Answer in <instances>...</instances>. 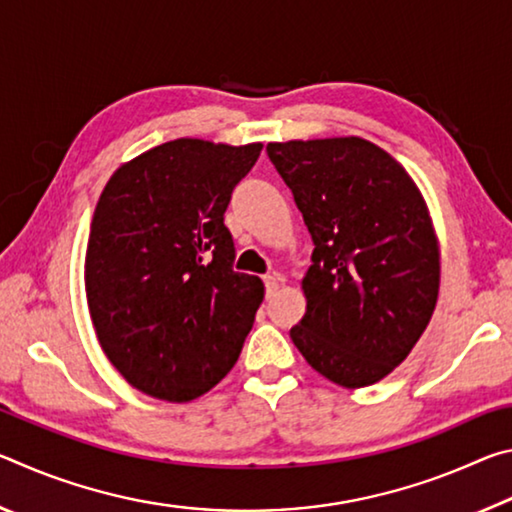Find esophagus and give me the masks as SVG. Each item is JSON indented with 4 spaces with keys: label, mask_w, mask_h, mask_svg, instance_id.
I'll return each instance as SVG.
<instances>
[{
    "label": "esophagus",
    "mask_w": 512,
    "mask_h": 512,
    "mask_svg": "<svg viewBox=\"0 0 512 512\" xmlns=\"http://www.w3.org/2000/svg\"><path fill=\"white\" fill-rule=\"evenodd\" d=\"M280 282H282V277L277 275V273H268V275H264V287H266V298H271L273 293L280 289Z\"/></svg>",
    "instance_id": "1"
}]
</instances>
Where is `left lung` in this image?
<instances>
[{"mask_svg":"<svg viewBox=\"0 0 512 512\" xmlns=\"http://www.w3.org/2000/svg\"><path fill=\"white\" fill-rule=\"evenodd\" d=\"M266 153L314 241L291 341L334 384H375L409 357L438 300V241L420 189L361 137L275 142Z\"/></svg>","mask_w":512,"mask_h":512,"instance_id":"left-lung-1","label":"left lung"}]
</instances>
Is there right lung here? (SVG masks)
I'll return each mask as SVG.
<instances>
[{"instance_id": "right-lung-1", "label": "right lung", "mask_w": 512, "mask_h": 512, "mask_svg": "<svg viewBox=\"0 0 512 512\" xmlns=\"http://www.w3.org/2000/svg\"><path fill=\"white\" fill-rule=\"evenodd\" d=\"M259 153L183 137L119 167L103 189L85 291L103 352L137 391L189 402L237 363L264 284L232 268L223 214Z\"/></svg>"}]
</instances>
